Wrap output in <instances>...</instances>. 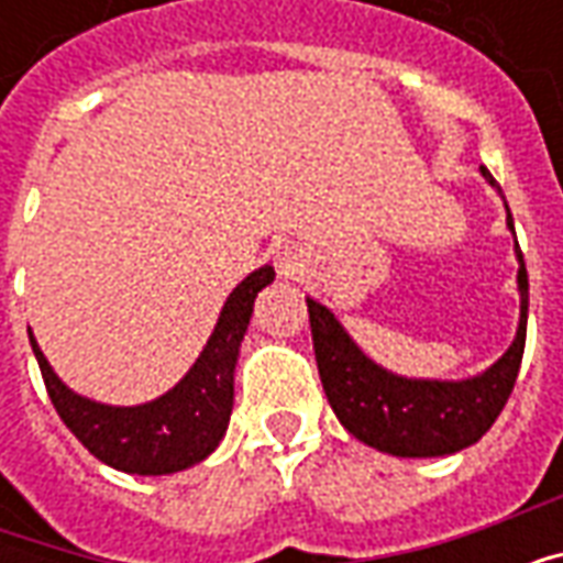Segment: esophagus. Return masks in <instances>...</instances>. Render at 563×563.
<instances>
[{
    "label": "esophagus",
    "instance_id": "1",
    "mask_svg": "<svg viewBox=\"0 0 563 563\" xmlns=\"http://www.w3.org/2000/svg\"><path fill=\"white\" fill-rule=\"evenodd\" d=\"M277 271H280V277H295L298 271H301V265H305V258H301V253L295 250V246H283V250H277Z\"/></svg>",
    "mask_w": 563,
    "mask_h": 563
}]
</instances>
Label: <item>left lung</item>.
I'll return each instance as SVG.
<instances>
[{
  "instance_id": "8db88e82",
  "label": "left lung",
  "mask_w": 563,
  "mask_h": 563,
  "mask_svg": "<svg viewBox=\"0 0 563 563\" xmlns=\"http://www.w3.org/2000/svg\"><path fill=\"white\" fill-rule=\"evenodd\" d=\"M485 184L500 196V186L488 168H479ZM504 198V196H500ZM507 208V201H504ZM507 229L512 232V213L507 208ZM519 262V329L509 350L483 374L464 379H419L391 374L377 365L365 350L350 338L341 319L317 298H307L313 353L319 379L341 424L386 455L398 459H437L473 446L495 424L509 391L519 377L528 331V271L516 244Z\"/></svg>"
}]
</instances>
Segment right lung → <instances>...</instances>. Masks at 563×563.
<instances>
[{"label":"right lung","mask_w":563,"mask_h":563,"mask_svg":"<svg viewBox=\"0 0 563 563\" xmlns=\"http://www.w3.org/2000/svg\"><path fill=\"white\" fill-rule=\"evenodd\" d=\"M268 283H274L271 265L246 274L225 298L196 365L165 395L135 407L92 401L87 395L68 389L30 331L32 353L38 358L44 386L59 419L96 459L114 471L165 476L205 461L220 446L232 419L234 367L241 355V341L253 317L256 295Z\"/></svg>","instance_id":"right-lung-1"}]
</instances>
